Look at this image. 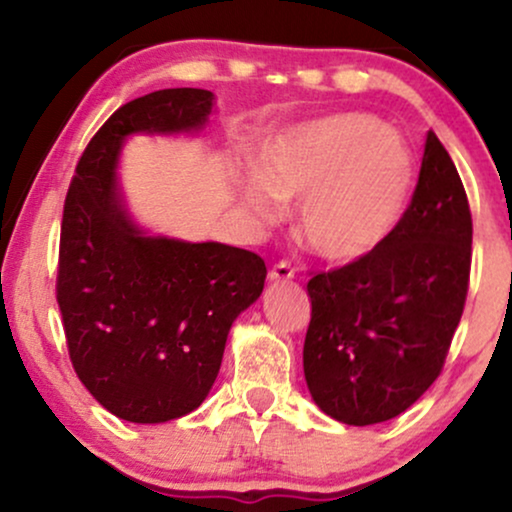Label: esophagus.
Wrapping results in <instances>:
<instances>
[{
	"mask_svg": "<svg viewBox=\"0 0 512 512\" xmlns=\"http://www.w3.org/2000/svg\"><path fill=\"white\" fill-rule=\"evenodd\" d=\"M293 279V267L289 262H279L269 269V281L272 284H286V281Z\"/></svg>",
	"mask_w": 512,
	"mask_h": 512,
	"instance_id": "obj_1",
	"label": "esophagus"
}]
</instances>
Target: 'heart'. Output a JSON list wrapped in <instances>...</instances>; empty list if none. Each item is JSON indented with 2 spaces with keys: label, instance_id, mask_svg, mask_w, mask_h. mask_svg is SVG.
Here are the masks:
<instances>
[{
  "label": "heart",
  "instance_id": "1",
  "mask_svg": "<svg viewBox=\"0 0 512 512\" xmlns=\"http://www.w3.org/2000/svg\"><path fill=\"white\" fill-rule=\"evenodd\" d=\"M416 158L402 134L363 113L317 117L264 142L243 178L245 204L262 221L298 202V236L322 260L361 262L383 248L407 214Z\"/></svg>",
  "mask_w": 512,
  "mask_h": 512
}]
</instances>
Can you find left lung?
Returning <instances> with one entry per match:
<instances>
[{
  "label": "left lung",
  "instance_id": "8db88e82",
  "mask_svg": "<svg viewBox=\"0 0 512 512\" xmlns=\"http://www.w3.org/2000/svg\"><path fill=\"white\" fill-rule=\"evenodd\" d=\"M469 264L467 195L450 154L428 132L419 185L397 231L366 260L308 281L303 373L317 407L349 426L407 411L443 368Z\"/></svg>",
  "mask_w": 512,
  "mask_h": 512
}]
</instances>
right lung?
I'll return each instance as SVG.
<instances>
[{"mask_svg": "<svg viewBox=\"0 0 512 512\" xmlns=\"http://www.w3.org/2000/svg\"><path fill=\"white\" fill-rule=\"evenodd\" d=\"M214 105L204 88H163L122 105L86 146L64 202L57 303L69 358L93 399L129 424L195 411L233 322L264 289L255 252L154 236L122 192L129 139L197 137Z\"/></svg>", "mask_w": 512, "mask_h": 512, "instance_id": "add662e5", "label": "right lung"}]
</instances>
